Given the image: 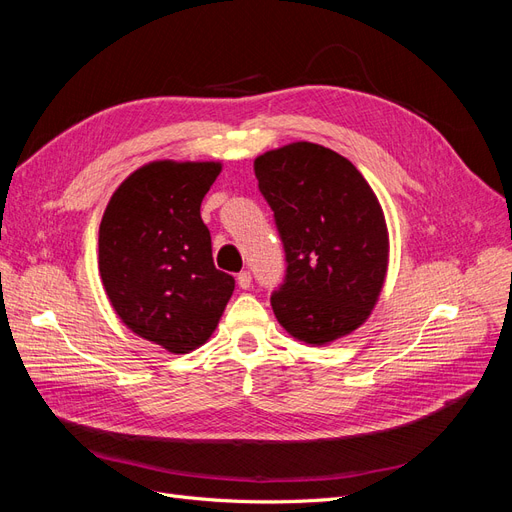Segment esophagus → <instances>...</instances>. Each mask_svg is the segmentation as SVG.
Segmentation results:
<instances>
[{
  "label": "esophagus",
  "instance_id": "34e87169",
  "mask_svg": "<svg viewBox=\"0 0 512 512\" xmlns=\"http://www.w3.org/2000/svg\"><path fill=\"white\" fill-rule=\"evenodd\" d=\"M237 284H239L241 290H247V288L252 286V275L247 273V271H241V273L237 275Z\"/></svg>",
  "mask_w": 512,
  "mask_h": 512
}]
</instances>
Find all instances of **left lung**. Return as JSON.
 I'll list each match as a JSON object with an SVG mask.
<instances>
[{
  "instance_id": "8db88e82",
  "label": "left lung",
  "mask_w": 512,
  "mask_h": 512,
  "mask_svg": "<svg viewBox=\"0 0 512 512\" xmlns=\"http://www.w3.org/2000/svg\"><path fill=\"white\" fill-rule=\"evenodd\" d=\"M286 252V280L271 305L288 335L327 346L376 307L389 271V228L356 166L316 143H290L254 160Z\"/></svg>"
}]
</instances>
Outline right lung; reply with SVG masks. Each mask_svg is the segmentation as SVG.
Wrapping results in <instances>:
<instances>
[{
    "instance_id": "1",
    "label": "right lung",
    "mask_w": 512,
    "mask_h": 512,
    "mask_svg": "<svg viewBox=\"0 0 512 512\" xmlns=\"http://www.w3.org/2000/svg\"><path fill=\"white\" fill-rule=\"evenodd\" d=\"M222 162L156 160L136 168L108 200L98 269L115 314L138 337L188 354L213 335L235 290L218 271L200 203Z\"/></svg>"
}]
</instances>
